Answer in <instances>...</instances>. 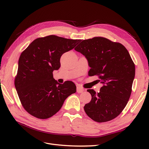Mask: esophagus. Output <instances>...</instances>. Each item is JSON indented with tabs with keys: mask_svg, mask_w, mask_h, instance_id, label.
I'll return each instance as SVG.
<instances>
[{
	"mask_svg": "<svg viewBox=\"0 0 149 149\" xmlns=\"http://www.w3.org/2000/svg\"><path fill=\"white\" fill-rule=\"evenodd\" d=\"M84 88H82L81 86H77V92L78 93H81L84 91Z\"/></svg>",
	"mask_w": 149,
	"mask_h": 149,
	"instance_id": "esophagus-1",
	"label": "esophagus"
}]
</instances>
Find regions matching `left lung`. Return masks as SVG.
I'll use <instances>...</instances> for the list:
<instances>
[{"label":"left lung","instance_id":"left-lung-1","mask_svg":"<svg viewBox=\"0 0 149 149\" xmlns=\"http://www.w3.org/2000/svg\"><path fill=\"white\" fill-rule=\"evenodd\" d=\"M74 49L87 59L89 76H98L102 84L97 93L87 90L92 98L84 107L85 112L97 123L116 118L127 105L135 77V65L127 49L104 37L84 40Z\"/></svg>","mask_w":149,"mask_h":149}]
</instances>
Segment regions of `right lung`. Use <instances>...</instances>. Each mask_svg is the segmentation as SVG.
Masks as SVG:
<instances>
[{
  "mask_svg": "<svg viewBox=\"0 0 149 149\" xmlns=\"http://www.w3.org/2000/svg\"><path fill=\"white\" fill-rule=\"evenodd\" d=\"M81 40L56 35L35 39L21 53L15 86L24 109L35 118L45 119L61 109L66 99L75 93L74 83L60 84L53 71L60 67V58Z\"/></svg>",
  "mask_w": 149,
  "mask_h": 149,
  "instance_id": "right-lung-1",
  "label": "right lung"
}]
</instances>
